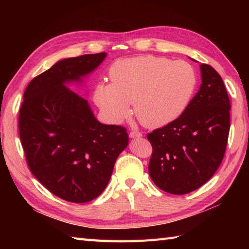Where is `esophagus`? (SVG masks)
Wrapping results in <instances>:
<instances>
[{
	"mask_svg": "<svg viewBox=\"0 0 249 249\" xmlns=\"http://www.w3.org/2000/svg\"><path fill=\"white\" fill-rule=\"evenodd\" d=\"M129 137H130V138H140V137H142V134L140 133V131L131 130L129 133Z\"/></svg>",
	"mask_w": 249,
	"mask_h": 249,
	"instance_id": "1",
	"label": "esophagus"
}]
</instances>
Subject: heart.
<instances>
[{
	"instance_id": "obj_1",
	"label": "heart",
	"mask_w": 249,
	"mask_h": 249,
	"mask_svg": "<svg viewBox=\"0 0 249 249\" xmlns=\"http://www.w3.org/2000/svg\"><path fill=\"white\" fill-rule=\"evenodd\" d=\"M111 83L99 82L94 100L110 122L119 123L130 111L145 127L176 121L192 102L198 86L196 70L185 61L142 55L116 61Z\"/></svg>"
}]
</instances>
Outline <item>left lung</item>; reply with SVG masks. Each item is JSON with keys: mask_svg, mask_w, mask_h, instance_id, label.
<instances>
[{"mask_svg": "<svg viewBox=\"0 0 249 249\" xmlns=\"http://www.w3.org/2000/svg\"><path fill=\"white\" fill-rule=\"evenodd\" d=\"M200 71L199 91L182 115L146 136L153 146L150 177L169 194H188L208 182L228 142L230 100L224 81L212 66L201 64Z\"/></svg>", "mask_w": 249, "mask_h": 249, "instance_id": "left-lung-1", "label": "left lung"}]
</instances>
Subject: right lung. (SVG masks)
Wrapping results in <instances>:
<instances>
[{
    "label": "right lung",
    "instance_id": "add662e5",
    "mask_svg": "<svg viewBox=\"0 0 249 249\" xmlns=\"http://www.w3.org/2000/svg\"><path fill=\"white\" fill-rule=\"evenodd\" d=\"M106 56L63 59L35 77L23 94L19 134L30 170L50 193L70 202L97 198L128 144L124 127L100 123L88 100L66 87L82 83Z\"/></svg>",
    "mask_w": 249,
    "mask_h": 249
}]
</instances>
